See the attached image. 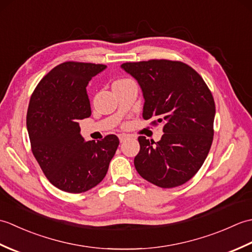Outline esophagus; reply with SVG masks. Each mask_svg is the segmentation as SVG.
<instances>
[{"mask_svg": "<svg viewBox=\"0 0 252 252\" xmlns=\"http://www.w3.org/2000/svg\"><path fill=\"white\" fill-rule=\"evenodd\" d=\"M118 136H119V140H120V142H121V143L125 142V141L126 140V138L129 137V136H127L126 134H119Z\"/></svg>", "mask_w": 252, "mask_h": 252, "instance_id": "1", "label": "esophagus"}]
</instances>
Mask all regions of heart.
<instances>
[{
    "instance_id": "1",
    "label": "heart",
    "mask_w": 252,
    "mask_h": 252,
    "mask_svg": "<svg viewBox=\"0 0 252 252\" xmlns=\"http://www.w3.org/2000/svg\"><path fill=\"white\" fill-rule=\"evenodd\" d=\"M125 80H126V79H123V80H118V81H125ZM117 82V81H116Z\"/></svg>"
}]
</instances>
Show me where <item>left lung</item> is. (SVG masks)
<instances>
[{
  "label": "left lung",
  "mask_w": 252,
  "mask_h": 252,
  "mask_svg": "<svg viewBox=\"0 0 252 252\" xmlns=\"http://www.w3.org/2000/svg\"><path fill=\"white\" fill-rule=\"evenodd\" d=\"M121 68L142 90L144 119L157 118L155 122L163 125L159 142L138 137L136 171L162 189L186 183L201 168L212 144L216 105L210 90L181 62L153 60L126 63Z\"/></svg>",
  "instance_id": "1"
}]
</instances>
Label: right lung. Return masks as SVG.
<instances>
[{
    "label": "right lung",
    "instance_id": "1",
    "mask_svg": "<svg viewBox=\"0 0 252 252\" xmlns=\"http://www.w3.org/2000/svg\"><path fill=\"white\" fill-rule=\"evenodd\" d=\"M107 66L67 62L37 84L27 112V130L37 163L51 183L83 192L100 183L119 145L116 135L85 142L80 120L91 116L89 81Z\"/></svg>",
    "mask_w": 252,
    "mask_h": 252
}]
</instances>
